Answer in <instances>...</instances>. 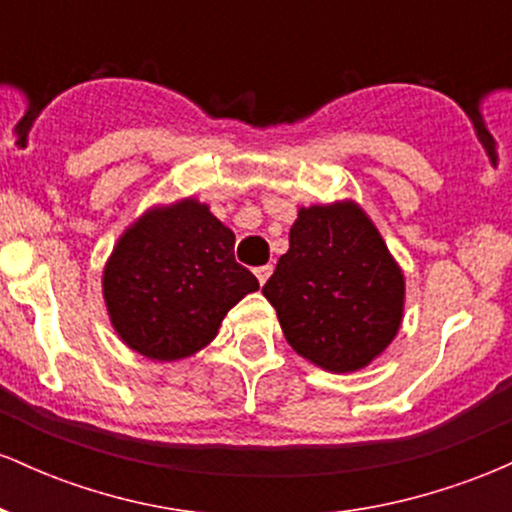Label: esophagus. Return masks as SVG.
I'll return each mask as SVG.
<instances>
[{
	"mask_svg": "<svg viewBox=\"0 0 512 512\" xmlns=\"http://www.w3.org/2000/svg\"><path fill=\"white\" fill-rule=\"evenodd\" d=\"M269 274H272V267H269V264H264V267L255 269V276H257V281H260V284H264V281L269 279Z\"/></svg>",
	"mask_w": 512,
	"mask_h": 512,
	"instance_id": "1",
	"label": "esophagus"
}]
</instances>
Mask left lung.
I'll return each mask as SVG.
<instances>
[{"label": "left lung", "instance_id": "left-lung-1", "mask_svg": "<svg viewBox=\"0 0 512 512\" xmlns=\"http://www.w3.org/2000/svg\"><path fill=\"white\" fill-rule=\"evenodd\" d=\"M286 342L330 373H354L397 337L404 274L356 202L298 211L289 252L262 286Z\"/></svg>", "mask_w": 512, "mask_h": 512}]
</instances>
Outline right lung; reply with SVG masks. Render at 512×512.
Masks as SVG:
<instances>
[{
  "label": "right lung",
  "instance_id": "1",
  "mask_svg": "<svg viewBox=\"0 0 512 512\" xmlns=\"http://www.w3.org/2000/svg\"><path fill=\"white\" fill-rule=\"evenodd\" d=\"M236 236L187 197L151 207L122 233L103 269L117 337L154 361H178L219 334L228 310L260 289L233 257Z\"/></svg>",
  "mask_w": 512,
  "mask_h": 512
}]
</instances>
